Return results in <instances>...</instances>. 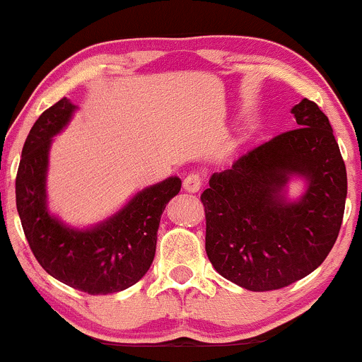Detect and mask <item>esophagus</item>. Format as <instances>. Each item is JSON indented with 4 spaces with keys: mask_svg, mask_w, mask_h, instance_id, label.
I'll return each instance as SVG.
<instances>
[{
    "mask_svg": "<svg viewBox=\"0 0 362 362\" xmlns=\"http://www.w3.org/2000/svg\"><path fill=\"white\" fill-rule=\"evenodd\" d=\"M201 187H202V175H201V173L192 172V173H189V175H185L184 189L187 190V192H197Z\"/></svg>",
    "mask_w": 362,
    "mask_h": 362,
    "instance_id": "1",
    "label": "esophagus"
}]
</instances>
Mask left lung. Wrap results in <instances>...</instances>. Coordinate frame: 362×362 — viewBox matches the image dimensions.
Masks as SVG:
<instances>
[{
	"label": "left lung",
	"instance_id": "1",
	"mask_svg": "<svg viewBox=\"0 0 362 362\" xmlns=\"http://www.w3.org/2000/svg\"><path fill=\"white\" fill-rule=\"evenodd\" d=\"M291 114L296 129L214 173L201 195L207 257L248 291L281 289L308 276L327 259L342 224L347 173L328 117L308 98ZM291 176L307 180L298 202L285 199Z\"/></svg>",
	"mask_w": 362,
	"mask_h": 362
}]
</instances>
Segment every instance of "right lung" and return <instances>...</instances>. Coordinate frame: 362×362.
<instances>
[{"label":"right lung","mask_w":362,"mask_h":362,"mask_svg":"<svg viewBox=\"0 0 362 362\" xmlns=\"http://www.w3.org/2000/svg\"><path fill=\"white\" fill-rule=\"evenodd\" d=\"M76 105L61 98L35 120L22 149L15 192L23 233L37 262L54 279L88 294H110L136 284L151 267L156 233L182 180L170 177L138 192L105 221L78 230L47 209L45 177L52 138L68 126Z\"/></svg>","instance_id":"obj_1"}]
</instances>
